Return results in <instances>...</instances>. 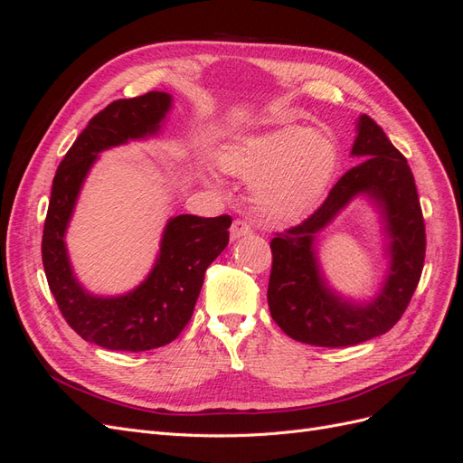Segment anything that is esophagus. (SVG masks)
<instances>
[{"instance_id": "1", "label": "esophagus", "mask_w": 463, "mask_h": 463, "mask_svg": "<svg viewBox=\"0 0 463 463\" xmlns=\"http://www.w3.org/2000/svg\"><path fill=\"white\" fill-rule=\"evenodd\" d=\"M249 233H253V228H250V223H247L245 220H233L232 228H230V237H232L233 241L240 240V237H243V235H249Z\"/></svg>"}]
</instances>
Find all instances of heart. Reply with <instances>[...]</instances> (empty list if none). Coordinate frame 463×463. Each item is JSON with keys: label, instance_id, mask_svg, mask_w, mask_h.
Returning <instances> with one entry per match:
<instances>
[{"label": "heart", "instance_id": "1", "mask_svg": "<svg viewBox=\"0 0 463 463\" xmlns=\"http://www.w3.org/2000/svg\"><path fill=\"white\" fill-rule=\"evenodd\" d=\"M223 170L253 179V201L264 216L293 220L326 189L335 167V145L325 131L284 125L247 137L220 156Z\"/></svg>", "mask_w": 463, "mask_h": 463}]
</instances>
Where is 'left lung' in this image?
Returning <instances> with one entry per match:
<instances>
[{"mask_svg": "<svg viewBox=\"0 0 463 463\" xmlns=\"http://www.w3.org/2000/svg\"><path fill=\"white\" fill-rule=\"evenodd\" d=\"M352 154L365 160L338 179L311 216L270 241V315L289 338L318 347H347L386 334L408 309L425 262V220L408 160L369 116L359 119ZM359 192L383 208L392 240L389 279L367 306L335 297L321 279L314 253L316 233Z\"/></svg>", "mask_w": 463, "mask_h": 463, "instance_id": "left-lung-1", "label": "left lung"}]
</instances>
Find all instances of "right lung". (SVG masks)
Here are the masks:
<instances>
[{"label": "right lung", "instance_id": "1", "mask_svg": "<svg viewBox=\"0 0 463 463\" xmlns=\"http://www.w3.org/2000/svg\"><path fill=\"white\" fill-rule=\"evenodd\" d=\"M172 98L152 90L108 104L89 121L58 165L42 235V262L67 325L82 340L118 352H146L174 342L193 317L204 272L230 241L232 218L181 214L167 222L160 257L135 291L94 298L79 286L67 259L63 233L82 179L98 152L160 129Z\"/></svg>", "mask_w": 463, "mask_h": 463}]
</instances>
